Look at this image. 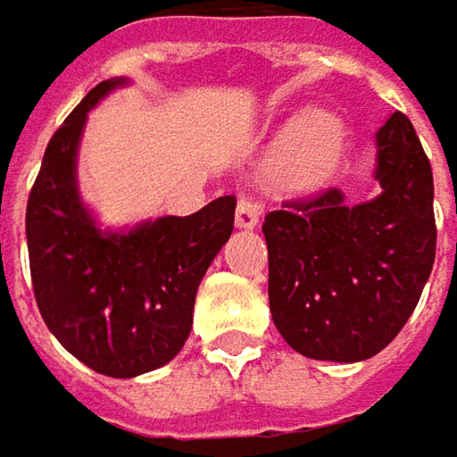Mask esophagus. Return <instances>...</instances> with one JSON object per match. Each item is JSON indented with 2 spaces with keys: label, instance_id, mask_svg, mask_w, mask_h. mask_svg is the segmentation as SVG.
Returning a JSON list of instances; mask_svg holds the SVG:
<instances>
[{
  "label": "esophagus",
  "instance_id": "34e87169",
  "mask_svg": "<svg viewBox=\"0 0 457 457\" xmlns=\"http://www.w3.org/2000/svg\"><path fill=\"white\" fill-rule=\"evenodd\" d=\"M259 217H262V206L256 201H251V198H240L237 201V209H235L237 228H256Z\"/></svg>",
  "mask_w": 457,
  "mask_h": 457
}]
</instances>
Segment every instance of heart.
Returning <instances> with one entry per match:
<instances>
[{
  "mask_svg": "<svg viewBox=\"0 0 457 457\" xmlns=\"http://www.w3.org/2000/svg\"><path fill=\"white\" fill-rule=\"evenodd\" d=\"M343 148V128L332 114L309 112L293 122L279 145L274 170L287 187H309L319 183L337 162Z\"/></svg>",
  "mask_w": 457,
  "mask_h": 457,
  "instance_id": "heart-1",
  "label": "heart"
}]
</instances>
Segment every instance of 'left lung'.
<instances>
[{
  "label": "left lung",
  "instance_id": "obj_1",
  "mask_svg": "<svg viewBox=\"0 0 457 457\" xmlns=\"http://www.w3.org/2000/svg\"><path fill=\"white\" fill-rule=\"evenodd\" d=\"M377 144V198L351 206L327 187L285 201L262 225L271 319L316 361L353 363L387 348L435 267V180L411 120L395 112Z\"/></svg>",
  "mask_w": 457,
  "mask_h": 457
}]
</instances>
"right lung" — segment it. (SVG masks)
I'll return each instance as SVG.
<instances>
[{
    "label": "right lung",
    "instance_id": "obj_1",
    "mask_svg": "<svg viewBox=\"0 0 457 457\" xmlns=\"http://www.w3.org/2000/svg\"><path fill=\"white\" fill-rule=\"evenodd\" d=\"M120 83L91 88L52 136L28 195L25 237L49 332L88 369L130 379L186 345L195 290L235 225V195L128 232L96 228L78 195L75 156L88 109Z\"/></svg>",
    "mask_w": 457,
    "mask_h": 457
}]
</instances>
